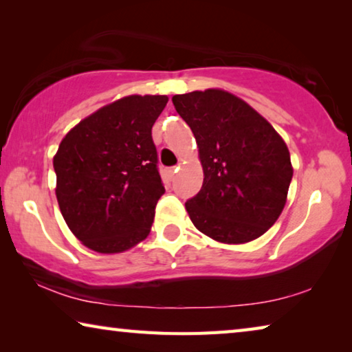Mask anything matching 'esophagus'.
Instances as JSON below:
<instances>
[{
  "instance_id": "obj_1",
  "label": "esophagus",
  "mask_w": 352,
  "mask_h": 352,
  "mask_svg": "<svg viewBox=\"0 0 352 352\" xmlns=\"http://www.w3.org/2000/svg\"><path fill=\"white\" fill-rule=\"evenodd\" d=\"M178 169H180V168H178V166H174V168H170V169L168 170V172H169V175H170V177H174V175H175V172H177Z\"/></svg>"
}]
</instances>
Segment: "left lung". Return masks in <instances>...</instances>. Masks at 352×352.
<instances>
[{
	"label": "left lung",
	"mask_w": 352,
	"mask_h": 352,
	"mask_svg": "<svg viewBox=\"0 0 352 352\" xmlns=\"http://www.w3.org/2000/svg\"><path fill=\"white\" fill-rule=\"evenodd\" d=\"M172 102L199 146L204 184L184 206L195 228L223 243L265 233L285 205L290 153L267 119L223 90L175 94Z\"/></svg>",
	"instance_id": "obj_1"
}]
</instances>
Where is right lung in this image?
<instances>
[{
    "label": "right lung",
    "mask_w": 352,
    "mask_h": 352,
    "mask_svg": "<svg viewBox=\"0 0 352 352\" xmlns=\"http://www.w3.org/2000/svg\"><path fill=\"white\" fill-rule=\"evenodd\" d=\"M168 96H127L71 129L54 157L56 195L83 245L121 253L146 239L164 194L152 127Z\"/></svg>",
    "instance_id": "right-lung-1"
}]
</instances>
